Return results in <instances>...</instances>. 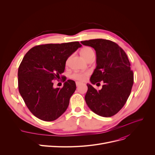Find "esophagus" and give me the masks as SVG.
Returning a JSON list of instances; mask_svg holds the SVG:
<instances>
[{
    "label": "esophagus",
    "instance_id": "1",
    "mask_svg": "<svg viewBox=\"0 0 155 155\" xmlns=\"http://www.w3.org/2000/svg\"><path fill=\"white\" fill-rule=\"evenodd\" d=\"M80 85V83L79 82H76V85L77 87H78Z\"/></svg>",
    "mask_w": 155,
    "mask_h": 155
}]
</instances>
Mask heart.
Segmentation results:
<instances>
[{
  "label": "heart",
  "mask_w": 155,
  "mask_h": 155,
  "mask_svg": "<svg viewBox=\"0 0 155 155\" xmlns=\"http://www.w3.org/2000/svg\"><path fill=\"white\" fill-rule=\"evenodd\" d=\"M81 54H82L85 60H87L90 56L94 55V51L92 48L87 46L82 49V51H81ZM68 60L67 61V63H68ZM88 75L89 73L88 72H85V73L76 72V73H73V74H71L70 75V77L73 80L78 81V82H84V81H85L87 79Z\"/></svg>",
  "instance_id": "1"
}]
</instances>
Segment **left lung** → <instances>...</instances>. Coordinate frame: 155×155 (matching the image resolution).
<instances>
[{
  "label": "left lung",
  "instance_id": "obj_1",
  "mask_svg": "<svg viewBox=\"0 0 155 155\" xmlns=\"http://www.w3.org/2000/svg\"><path fill=\"white\" fill-rule=\"evenodd\" d=\"M81 43L94 48L96 53L97 66L91 82H104L98 91L91 84H87L85 102L96 114L111 117L123 107L131 92L134 74L127 56L117 44L110 40L95 39Z\"/></svg>",
  "mask_w": 155,
  "mask_h": 155
}]
</instances>
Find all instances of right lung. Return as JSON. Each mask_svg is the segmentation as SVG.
Wrapping results in <instances>:
<instances>
[{"mask_svg": "<svg viewBox=\"0 0 155 155\" xmlns=\"http://www.w3.org/2000/svg\"><path fill=\"white\" fill-rule=\"evenodd\" d=\"M81 46L78 41L38 45L24 56L18 73L19 91L29 110L38 119L54 120L68 108L76 90L75 82L68 80L61 88H54L53 80L60 77L68 57Z\"/></svg>", "mask_w": 155, "mask_h": 155, "instance_id": "right-lung-1", "label": "right lung"}]
</instances>
